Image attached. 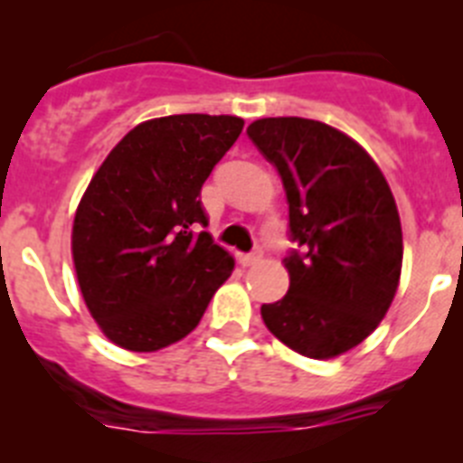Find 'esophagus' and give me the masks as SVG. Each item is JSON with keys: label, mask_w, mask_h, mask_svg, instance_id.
I'll return each mask as SVG.
<instances>
[{"label": "esophagus", "mask_w": 463, "mask_h": 463, "mask_svg": "<svg viewBox=\"0 0 463 463\" xmlns=\"http://www.w3.org/2000/svg\"><path fill=\"white\" fill-rule=\"evenodd\" d=\"M260 260H261V250L257 248V250H252V252H248V255L241 257V264H243V267H252V264H257Z\"/></svg>", "instance_id": "1"}]
</instances>
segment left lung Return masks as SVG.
<instances>
[{
  "label": "left lung",
  "mask_w": 463,
  "mask_h": 463,
  "mask_svg": "<svg viewBox=\"0 0 463 463\" xmlns=\"http://www.w3.org/2000/svg\"><path fill=\"white\" fill-rule=\"evenodd\" d=\"M248 138L289 203V289L261 320L294 353L331 359L380 325L399 288L403 236L390 185L353 138L308 118H264Z\"/></svg>",
  "instance_id": "8db88e82"
}]
</instances>
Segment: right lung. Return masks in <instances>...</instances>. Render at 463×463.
I'll list each match as a JSON object with an SVG mask.
<instances>
[{
  "label": "right lung",
  "mask_w": 463,
  "mask_h": 463,
  "mask_svg": "<svg viewBox=\"0 0 463 463\" xmlns=\"http://www.w3.org/2000/svg\"><path fill=\"white\" fill-rule=\"evenodd\" d=\"M243 129L234 116L141 122L76 211L71 252L90 313L116 345L155 353L199 325L234 260L208 232L202 185Z\"/></svg>",
  "instance_id": "obj_1"
}]
</instances>
